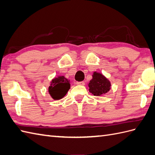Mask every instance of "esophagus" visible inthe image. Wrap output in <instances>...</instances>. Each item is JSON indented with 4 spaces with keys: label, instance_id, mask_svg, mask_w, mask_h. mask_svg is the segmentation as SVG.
<instances>
[{
    "label": "esophagus",
    "instance_id": "obj_1",
    "mask_svg": "<svg viewBox=\"0 0 155 155\" xmlns=\"http://www.w3.org/2000/svg\"><path fill=\"white\" fill-rule=\"evenodd\" d=\"M76 84L78 85H85V82L84 81H80V82H77Z\"/></svg>",
    "mask_w": 155,
    "mask_h": 155
}]
</instances>
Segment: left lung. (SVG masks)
<instances>
[{
    "instance_id": "left-lung-1",
    "label": "left lung",
    "mask_w": 155,
    "mask_h": 155,
    "mask_svg": "<svg viewBox=\"0 0 155 155\" xmlns=\"http://www.w3.org/2000/svg\"><path fill=\"white\" fill-rule=\"evenodd\" d=\"M92 77L87 85L89 92L93 95L103 96L110 90V81L103 74L94 71Z\"/></svg>"
}]
</instances>
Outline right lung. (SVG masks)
Returning a JSON list of instances; mask_svg holds the SVG:
<instances>
[{
  "label": "right lung",
  "instance_id": "right-lung-1",
  "mask_svg": "<svg viewBox=\"0 0 155 155\" xmlns=\"http://www.w3.org/2000/svg\"><path fill=\"white\" fill-rule=\"evenodd\" d=\"M70 89V81L64 75H58L51 81L48 92L52 99L60 100L66 95Z\"/></svg>",
  "mask_w": 155,
  "mask_h": 155
}]
</instances>
